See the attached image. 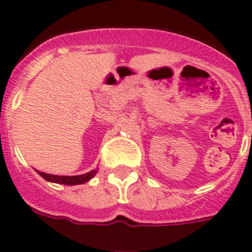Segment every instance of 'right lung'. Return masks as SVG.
Segmentation results:
<instances>
[{
    "label": "right lung",
    "mask_w": 252,
    "mask_h": 252,
    "mask_svg": "<svg viewBox=\"0 0 252 252\" xmlns=\"http://www.w3.org/2000/svg\"><path fill=\"white\" fill-rule=\"evenodd\" d=\"M96 172L98 169H94V171H90L88 173H84V175H79V176H56V175H49V173H44V172L38 171L40 176H42L46 181H51V182H56V184H62V185H80V184H85L90 180V178H93L94 176L96 175Z\"/></svg>",
    "instance_id": "obj_1"
}]
</instances>
